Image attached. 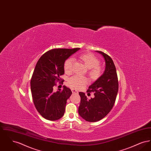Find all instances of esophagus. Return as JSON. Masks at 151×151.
I'll return each mask as SVG.
<instances>
[{
    "label": "esophagus",
    "instance_id": "obj_1",
    "mask_svg": "<svg viewBox=\"0 0 151 151\" xmlns=\"http://www.w3.org/2000/svg\"><path fill=\"white\" fill-rule=\"evenodd\" d=\"M71 91H72V93H78V92L75 89H72Z\"/></svg>",
    "mask_w": 151,
    "mask_h": 151
}]
</instances>
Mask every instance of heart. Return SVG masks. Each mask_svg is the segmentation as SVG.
<instances>
[{
	"label": "heart",
	"mask_w": 151,
	"mask_h": 151,
	"mask_svg": "<svg viewBox=\"0 0 151 151\" xmlns=\"http://www.w3.org/2000/svg\"><path fill=\"white\" fill-rule=\"evenodd\" d=\"M80 59L89 69V75L91 78L94 80L100 78L102 74L103 69L99 65L100 61L92 54H84L79 57ZM73 59L68 58L65 61L64 63V70L67 73H69L72 71ZM88 80L86 77L75 75L68 80L70 85L75 89H80L85 86L88 83Z\"/></svg>",
	"instance_id": "obj_1"
}]
</instances>
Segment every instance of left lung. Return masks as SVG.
Wrapping results in <instances>:
<instances>
[{
  "label": "left lung",
  "mask_w": 151,
  "mask_h": 151,
  "mask_svg": "<svg viewBox=\"0 0 151 151\" xmlns=\"http://www.w3.org/2000/svg\"><path fill=\"white\" fill-rule=\"evenodd\" d=\"M102 55L105 62L103 74L89 86L87 92H93V98L88 100L84 93L79 92L81 97L78 112L88 122L99 121L110 111L115 103L118 91V81L115 65L104 52L96 51Z\"/></svg>",
  "instance_id": "8db88e82"
}]
</instances>
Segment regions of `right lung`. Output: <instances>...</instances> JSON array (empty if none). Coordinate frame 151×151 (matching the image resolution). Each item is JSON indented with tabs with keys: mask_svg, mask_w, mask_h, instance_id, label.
<instances>
[{
	"mask_svg": "<svg viewBox=\"0 0 151 151\" xmlns=\"http://www.w3.org/2000/svg\"><path fill=\"white\" fill-rule=\"evenodd\" d=\"M79 50L52 49L43 54L36 64L30 81L31 92L36 109L47 120L57 121L64 115L67 100L72 92L65 86L62 90L54 92L53 87L65 73V61Z\"/></svg>",
	"mask_w": 151,
	"mask_h": 151,
	"instance_id": "obj_1",
	"label": "right lung"
}]
</instances>
